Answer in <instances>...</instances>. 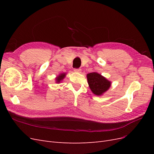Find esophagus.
Here are the masks:
<instances>
[{
    "label": "esophagus",
    "instance_id": "esophagus-1",
    "mask_svg": "<svg viewBox=\"0 0 154 154\" xmlns=\"http://www.w3.org/2000/svg\"><path fill=\"white\" fill-rule=\"evenodd\" d=\"M74 71L75 72H78V73H81L82 72V70L80 69H74Z\"/></svg>",
    "mask_w": 154,
    "mask_h": 154
}]
</instances>
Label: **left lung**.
I'll return each instance as SVG.
<instances>
[{"mask_svg": "<svg viewBox=\"0 0 154 154\" xmlns=\"http://www.w3.org/2000/svg\"><path fill=\"white\" fill-rule=\"evenodd\" d=\"M87 78L90 89L96 96H102L111 86L110 81L96 72L87 74Z\"/></svg>", "mask_w": 154, "mask_h": 154, "instance_id": "obj_1", "label": "left lung"}]
</instances>
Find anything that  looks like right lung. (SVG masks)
<instances>
[{"label": "right lung", "mask_w": 154, "mask_h": 154, "mask_svg": "<svg viewBox=\"0 0 154 154\" xmlns=\"http://www.w3.org/2000/svg\"><path fill=\"white\" fill-rule=\"evenodd\" d=\"M66 73H60L55 78V82L56 83H61L62 82V80H63V79L66 78Z\"/></svg>", "instance_id": "obj_1"}]
</instances>
